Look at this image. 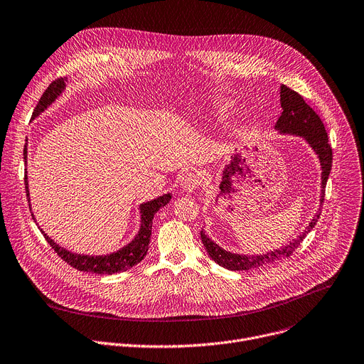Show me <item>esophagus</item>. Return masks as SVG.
Returning a JSON list of instances; mask_svg holds the SVG:
<instances>
[{
    "mask_svg": "<svg viewBox=\"0 0 364 364\" xmlns=\"http://www.w3.org/2000/svg\"><path fill=\"white\" fill-rule=\"evenodd\" d=\"M200 184H202V177L197 173H187L181 180V188L183 191H187V193L199 188Z\"/></svg>",
    "mask_w": 364,
    "mask_h": 364,
    "instance_id": "34e87169",
    "label": "esophagus"
}]
</instances>
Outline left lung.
<instances>
[{
    "instance_id": "obj_1",
    "label": "left lung",
    "mask_w": 364,
    "mask_h": 364,
    "mask_svg": "<svg viewBox=\"0 0 364 364\" xmlns=\"http://www.w3.org/2000/svg\"><path fill=\"white\" fill-rule=\"evenodd\" d=\"M280 105H282V116L279 117L276 123V129L280 132V134H290V135H297L302 136L316 152L319 162H321V168H322V183H321V205L323 203V197H325V186L326 180L329 177V173H331L333 167V149L331 145L328 142V135L325 126L321 120V117L314 112L311 106L306 105L304 100V97L296 92L294 90L289 88L287 85L280 87ZM321 215V206L314 219L311 220L309 226L304 230V232L293 240L289 245H284L282 250H274L267 254L262 255H242V254H234L225 251L220 248L218 244H215L208 235H205L203 230H200V237L202 242L210 255V258L218 262L219 266L228 270H234V272H242V270H251V269H258L264 267L267 264H272L277 259L290 257L293 251L301 245V242L305 240L306 234L311 232V229L316 225L318 219Z\"/></svg>"
}]
</instances>
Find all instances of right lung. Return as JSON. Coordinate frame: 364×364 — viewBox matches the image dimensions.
<instances>
[{"mask_svg":"<svg viewBox=\"0 0 364 364\" xmlns=\"http://www.w3.org/2000/svg\"><path fill=\"white\" fill-rule=\"evenodd\" d=\"M65 88V78H58L55 80L43 92L41 97V100L33 112V119L38 117L43 110L50 106L58 95L63 91ZM27 158V146H24V159ZM24 183H26V193L28 197V187H27V174H24ZM171 200V194L167 193L164 196H159L158 199H154L151 202L142 203L139 206L141 209V229L138 235L132 240L126 247L120 248L116 252L107 254V255H81L71 252L68 250H65L59 247L55 241H52L43 230L42 234L46 238V241L50 244V247L55 250V252L65 261L68 262L71 267L80 270V272H87V273H95V274H114L119 272H124L127 269H132L136 266L138 262H141L146 252H148V245L151 240V229H152V219L154 215L167 205ZM33 216V215H31Z\"/></svg>","mask_w":364,"mask_h":364,"instance_id":"obj_1","label":"right lung"}]
</instances>
